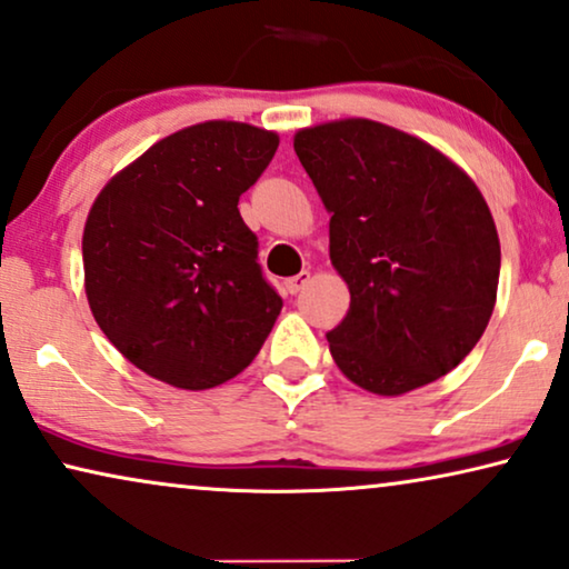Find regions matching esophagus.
Returning a JSON list of instances; mask_svg holds the SVG:
<instances>
[{"label":"esophagus","instance_id":"1","mask_svg":"<svg viewBox=\"0 0 569 569\" xmlns=\"http://www.w3.org/2000/svg\"><path fill=\"white\" fill-rule=\"evenodd\" d=\"M308 282H310V271H308V269H302L298 277H290V279H287V282H284V290L290 292V295H298V292L302 290V287L308 284Z\"/></svg>","mask_w":569,"mask_h":569}]
</instances>
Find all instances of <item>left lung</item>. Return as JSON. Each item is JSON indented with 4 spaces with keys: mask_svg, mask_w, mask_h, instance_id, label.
Masks as SVG:
<instances>
[{
    "mask_svg": "<svg viewBox=\"0 0 569 569\" xmlns=\"http://www.w3.org/2000/svg\"><path fill=\"white\" fill-rule=\"evenodd\" d=\"M326 210L349 312L326 333L361 390L406 395L449 375L488 328L500 241L465 169L416 136L367 118L295 133Z\"/></svg>",
    "mask_w": 569,
    "mask_h": 569,
    "instance_id": "1",
    "label": "left lung"
}]
</instances>
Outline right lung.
<instances>
[{
	"instance_id": "add662e5",
	"label": "right lung",
	"mask_w": 569,
	"mask_h": 569,
	"mask_svg": "<svg viewBox=\"0 0 569 569\" xmlns=\"http://www.w3.org/2000/svg\"><path fill=\"white\" fill-rule=\"evenodd\" d=\"M271 130L208 120L118 171L89 210L81 253L97 326L130 365L210 390L251 365L282 298L257 264L238 197L269 167Z\"/></svg>"
}]
</instances>
